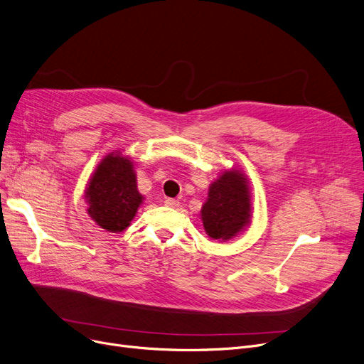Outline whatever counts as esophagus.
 Instances as JSON below:
<instances>
[{
  "mask_svg": "<svg viewBox=\"0 0 364 364\" xmlns=\"http://www.w3.org/2000/svg\"><path fill=\"white\" fill-rule=\"evenodd\" d=\"M165 205L169 208H177L180 205V202L177 199H172V198H166L165 199Z\"/></svg>",
  "mask_w": 364,
  "mask_h": 364,
  "instance_id": "esophagus-1",
  "label": "esophagus"
}]
</instances>
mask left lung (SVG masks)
Masks as SVG:
<instances>
[{"mask_svg":"<svg viewBox=\"0 0 364 364\" xmlns=\"http://www.w3.org/2000/svg\"><path fill=\"white\" fill-rule=\"evenodd\" d=\"M250 187L237 171H227L209 188L202 208V221L209 237L227 240L251 220Z\"/></svg>","mask_w":364,"mask_h":364,"instance_id":"obj_1","label":"left lung"}]
</instances>
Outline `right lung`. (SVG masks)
Returning <instances> with one entry per match:
<instances>
[{"label":"right lung","instance_id":"1","mask_svg":"<svg viewBox=\"0 0 364 364\" xmlns=\"http://www.w3.org/2000/svg\"><path fill=\"white\" fill-rule=\"evenodd\" d=\"M85 196L90 217L112 233L125 230L143 200L131 161L113 153L95 169Z\"/></svg>","mask_w":364,"mask_h":364}]
</instances>
